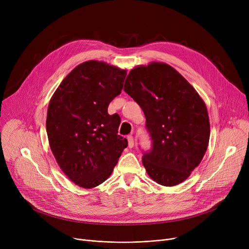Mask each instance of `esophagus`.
Listing matches in <instances>:
<instances>
[{"label": "esophagus", "instance_id": "obj_1", "mask_svg": "<svg viewBox=\"0 0 249 249\" xmlns=\"http://www.w3.org/2000/svg\"><path fill=\"white\" fill-rule=\"evenodd\" d=\"M127 139H128V145H129V147L132 148V147L134 146V139H133V136H132V135H129V136L127 137Z\"/></svg>", "mask_w": 249, "mask_h": 249}]
</instances>
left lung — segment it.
<instances>
[{
  "mask_svg": "<svg viewBox=\"0 0 249 249\" xmlns=\"http://www.w3.org/2000/svg\"><path fill=\"white\" fill-rule=\"evenodd\" d=\"M124 90L141 107L152 147L142 163L165 187L186 180L206 153L210 138L206 105L171 65L151 62L130 71Z\"/></svg>",
  "mask_w": 249,
  "mask_h": 249,
  "instance_id": "1",
  "label": "left lung"
}]
</instances>
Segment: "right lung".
<instances>
[{
	"label": "right lung",
	"instance_id": "add662e5",
	"mask_svg": "<svg viewBox=\"0 0 249 249\" xmlns=\"http://www.w3.org/2000/svg\"><path fill=\"white\" fill-rule=\"evenodd\" d=\"M126 74L104 61H85L63 78L50 99L46 131L51 151L65 176L82 188L106 180L128 145L117 134L120 118L108 114Z\"/></svg>",
	"mask_w": 249,
	"mask_h": 249
}]
</instances>
